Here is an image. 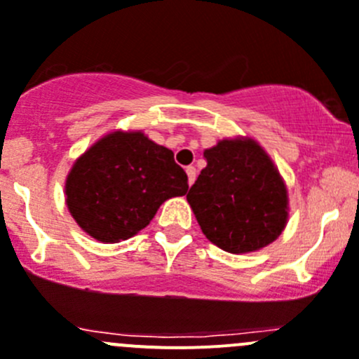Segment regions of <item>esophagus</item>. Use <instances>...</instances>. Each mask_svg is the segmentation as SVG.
<instances>
[{"mask_svg": "<svg viewBox=\"0 0 359 359\" xmlns=\"http://www.w3.org/2000/svg\"><path fill=\"white\" fill-rule=\"evenodd\" d=\"M186 173H187V184H189V186H193L194 179H196V168H194V166H187Z\"/></svg>", "mask_w": 359, "mask_h": 359, "instance_id": "esophagus-1", "label": "esophagus"}]
</instances>
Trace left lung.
Here are the masks:
<instances>
[{"instance_id":"left-lung-1","label":"left lung","mask_w":359,"mask_h":359,"mask_svg":"<svg viewBox=\"0 0 359 359\" xmlns=\"http://www.w3.org/2000/svg\"><path fill=\"white\" fill-rule=\"evenodd\" d=\"M203 158L187 201L205 236L233 254L272 243L286 226L287 193L263 149L250 138L222 140Z\"/></svg>"}]
</instances>
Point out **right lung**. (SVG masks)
Returning a JSON list of instances; mask_svg holds the SVG:
<instances>
[{"instance_id":"add662e5","label":"right lung","mask_w":359,"mask_h":359,"mask_svg":"<svg viewBox=\"0 0 359 359\" xmlns=\"http://www.w3.org/2000/svg\"><path fill=\"white\" fill-rule=\"evenodd\" d=\"M173 152L144 133L107 135L76 159L66 179V205L76 224L100 242L137 235L159 205L187 193Z\"/></svg>"}]
</instances>
